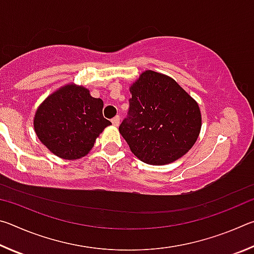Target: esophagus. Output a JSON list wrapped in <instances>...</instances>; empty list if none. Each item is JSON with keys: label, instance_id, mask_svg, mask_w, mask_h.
<instances>
[{"label": "esophagus", "instance_id": "34e87169", "mask_svg": "<svg viewBox=\"0 0 254 254\" xmlns=\"http://www.w3.org/2000/svg\"><path fill=\"white\" fill-rule=\"evenodd\" d=\"M112 123H113V126H115V127L120 126V117H119V115H118V117L112 119Z\"/></svg>", "mask_w": 254, "mask_h": 254}]
</instances>
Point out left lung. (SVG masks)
<instances>
[{"mask_svg":"<svg viewBox=\"0 0 254 254\" xmlns=\"http://www.w3.org/2000/svg\"><path fill=\"white\" fill-rule=\"evenodd\" d=\"M130 93L128 118L119 131L136 158L149 165H168L192 148L201 127L200 110L177 81L145 70Z\"/></svg>","mask_w":254,"mask_h":254,"instance_id":"8db88e82","label":"left lung"}]
</instances>
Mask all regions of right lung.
Segmentation results:
<instances>
[{
    "instance_id": "obj_1",
    "label": "right lung",
    "mask_w": 254,
    "mask_h": 254,
    "mask_svg": "<svg viewBox=\"0 0 254 254\" xmlns=\"http://www.w3.org/2000/svg\"><path fill=\"white\" fill-rule=\"evenodd\" d=\"M104 103L74 83L51 93L36 111L33 127L50 152L66 160L85 157L101 133L111 126L103 117Z\"/></svg>"
}]
</instances>
